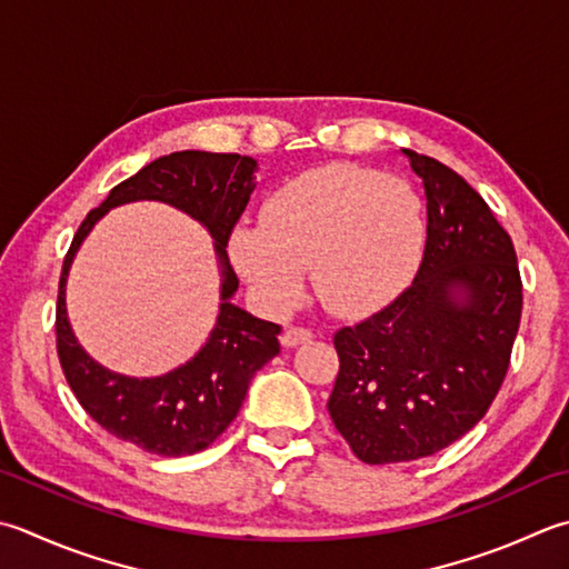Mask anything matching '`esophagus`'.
<instances>
[{
  "instance_id": "1",
  "label": "esophagus",
  "mask_w": 569,
  "mask_h": 569,
  "mask_svg": "<svg viewBox=\"0 0 569 569\" xmlns=\"http://www.w3.org/2000/svg\"><path fill=\"white\" fill-rule=\"evenodd\" d=\"M310 338H313V332H310V328L291 326V328H288V330L283 332V336H281V342L286 345V348H296V345L308 342Z\"/></svg>"
}]
</instances>
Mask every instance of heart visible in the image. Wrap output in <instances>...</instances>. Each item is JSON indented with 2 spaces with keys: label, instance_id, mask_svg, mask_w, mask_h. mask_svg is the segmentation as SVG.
<instances>
[{
  "label": "heart",
  "instance_id": "1",
  "mask_svg": "<svg viewBox=\"0 0 569 569\" xmlns=\"http://www.w3.org/2000/svg\"><path fill=\"white\" fill-rule=\"evenodd\" d=\"M425 249V209L405 180L355 164L308 170L231 231L229 256L266 306L291 308L303 271L332 313L365 316L405 291Z\"/></svg>",
  "mask_w": 569,
  "mask_h": 569
}]
</instances>
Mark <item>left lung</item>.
<instances>
[{"instance_id": "1", "label": "left lung", "mask_w": 569, "mask_h": 569, "mask_svg": "<svg viewBox=\"0 0 569 569\" xmlns=\"http://www.w3.org/2000/svg\"><path fill=\"white\" fill-rule=\"evenodd\" d=\"M402 152L427 197L425 259L402 296L332 338L330 419L372 466L437 453L483 419L522 310L513 241L491 207L451 167Z\"/></svg>"}]
</instances>
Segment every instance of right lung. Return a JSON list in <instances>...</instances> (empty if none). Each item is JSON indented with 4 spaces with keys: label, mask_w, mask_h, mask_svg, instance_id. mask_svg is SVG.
<instances>
[{
    "label": "right lung",
    "mask_w": 569,
    "mask_h": 569,
    "mask_svg": "<svg viewBox=\"0 0 569 569\" xmlns=\"http://www.w3.org/2000/svg\"><path fill=\"white\" fill-rule=\"evenodd\" d=\"M253 158L233 152L182 150L144 164L138 174L110 189L88 211L63 259L56 303V350L66 382L88 417L108 433L158 456H189L207 449L237 419L253 375L273 360L281 342L276 322L253 318L233 306L239 278L227 243L256 187ZM154 198L182 208L210 229L222 269L218 326L196 358L160 378H126L106 371L77 345L64 313V278L74 251L108 208Z\"/></svg>",
    "instance_id": "1"
}]
</instances>
